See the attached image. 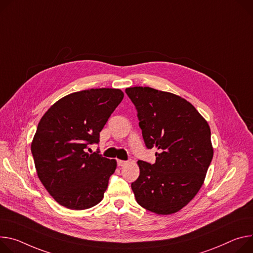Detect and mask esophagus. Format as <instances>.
Returning <instances> with one entry per match:
<instances>
[{"mask_svg":"<svg viewBox=\"0 0 253 253\" xmlns=\"http://www.w3.org/2000/svg\"><path fill=\"white\" fill-rule=\"evenodd\" d=\"M127 163H128V162H125V160H118V162H117V164H118L119 167H124L125 165H127Z\"/></svg>","mask_w":253,"mask_h":253,"instance_id":"1","label":"esophagus"}]
</instances>
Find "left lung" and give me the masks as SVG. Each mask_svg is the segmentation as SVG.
Listing matches in <instances>:
<instances>
[{
	"label": "left lung",
	"instance_id": "obj_1",
	"mask_svg": "<svg viewBox=\"0 0 253 253\" xmlns=\"http://www.w3.org/2000/svg\"><path fill=\"white\" fill-rule=\"evenodd\" d=\"M137 110L145 146L157 147L155 163L138 160L131 183L135 199L158 215L179 211L197 195L213 158L211 130L187 100L149 86L125 89Z\"/></svg>",
	"mask_w": 253,
	"mask_h": 253
}]
</instances>
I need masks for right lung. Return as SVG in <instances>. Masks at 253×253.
Returning a JSON list of instances; mask_svg holds the SVG:
<instances>
[{"instance_id": "1", "label": "right lung", "mask_w": 253, "mask_h": 253, "mask_svg": "<svg viewBox=\"0 0 253 253\" xmlns=\"http://www.w3.org/2000/svg\"><path fill=\"white\" fill-rule=\"evenodd\" d=\"M118 88H90L67 95L41 118L31 144L39 179L61 206L84 210L99 204L116 169L115 159L90 153L100 132L123 100Z\"/></svg>"}]
</instances>
